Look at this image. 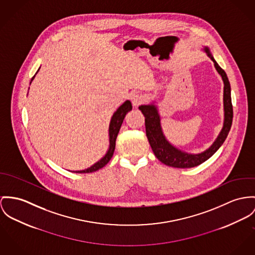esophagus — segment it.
Instances as JSON below:
<instances>
[{
  "label": "esophagus",
  "mask_w": 255,
  "mask_h": 255,
  "mask_svg": "<svg viewBox=\"0 0 255 255\" xmlns=\"http://www.w3.org/2000/svg\"><path fill=\"white\" fill-rule=\"evenodd\" d=\"M131 102L135 107H138L139 105H141L144 102V98L142 95H140L139 93H134L131 96Z\"/></svg>",
  "instance_id": "34e87169"
}]
</instances>
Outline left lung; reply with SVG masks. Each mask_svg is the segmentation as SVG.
Instances as JSON below:
<instances>
[{"label":"left lung","instance_id":"1","mask_svg":"<svg viewBox=\"0 0 255 255\" xmlns=\"http://www.w3.org/2000/svg\"><path fill=\"white\" fill-rule=\"evenodd\" d=\"M204 50L208 56L212 59L215 63L216 71L221 76L224 82V93H223V102H224V124L223 128L213 143V145L206 151L199 154H189L178 150L174 147L163 135L161 125H160V117L158 115L157 109L153 105L140 106L138 107L139 111L142 113L145 122V133L146 137L150 143L153 153L157 159L167 166L174 168H192L204 163L209 158L213 156L217 149L222 145L224 140L229 134L231 129L232 120H233V106L231 101V87L230 82L227 78L226 73L223 69L219 67L216 60L212 56L208 47H205Z\"/></svg>","mask_w":255,"mask_h":255}]
</instances>
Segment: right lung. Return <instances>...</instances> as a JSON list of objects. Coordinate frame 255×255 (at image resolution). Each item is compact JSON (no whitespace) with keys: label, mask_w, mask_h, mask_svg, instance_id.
Segmentation results:
<instances>
[{"label":"right lung","mask_w":255,"mask_h":255,"mask_svg":"<svg viewBox=\"0 0 255 255\" xmlns=\"http://www.w3.org/2000/svg\"><path fill=\"white\" fill-rule=\"evenodd\" d=\"M39 71V70H38ZM35 78V76L32 78L31 80ZM132 110V105L130 101H126L124 102V104H122L118 109V111L114 114L112 120H111V124H110V148L107 152V154L103 157L99 162L96 164H94L93 166H91L90 168L83 170V171H77L76 173H92V172H96L100 170L101 168H103L104 166H106L109 161L112 159V157L114 155L115 152V148H116V140L118 137V132L119 129L121 127V124L124 120V118L126 116V114L128 112H130Z\"/></svg>","instance_id":"add662e5"}]
</instances>
